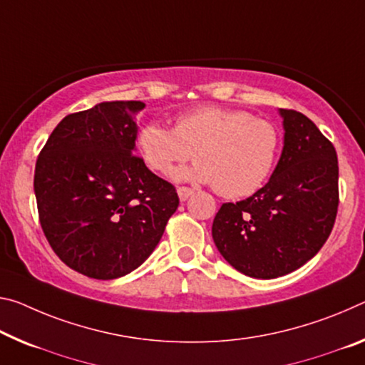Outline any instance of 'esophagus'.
Masks as SVG:
<instances>
[{"label":"esophagus","instance_id":"34e87169","mask_svg":"<svg viewBox=\"0 0 365 365\" xmlns=\"http://www.w3.org/2000/svg\"><path fill=\"white\" fill-rule=\"evenodd\" d=\"M177 193H178V198H180V201H187L190 196L195 193V190L188 188V187H180L177 190Z\"/></svg>","mask_w":365,"mask_h":365}]
</instances>
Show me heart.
<instances>
[{
  "instance_id": "1",
  "label": "heart",
  "mask_w": 365,
  "mask_h": 365,
  "mask_svg": "<svg viewBox=\"0 0 365 365\" xmlns=\"http://www.w3.org/2000/svg\"><path fill=\"white\" fill-rule=\"evenodd\" d=\"M136 146L144 162L162 175L195 158L193 165L175 173L178 180L211 183L225 198H244L269 178L281 153V133L245 110L201 107L182 113L173 128L148 121Z\"/></svg>"
}]
</instances>
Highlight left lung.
Masks as SVG:
<instances>
[{
	"label": "left lung",
	"instance_id": "left-lung-1",
	"mask_svg": "<svg viewBox=\"0 0 365 365\" xmlns=\"http://www.w3.org/2000/svg\"><path fill=\"white\" fill-rule=\"evenodd\" d=\"M284 146L273 175L250 198L224 203L212 222L217 250L258 279L292 273L314 258L338 212V158L314 121L279 108Z\"/></svg>",
	"mask_w": 365,
	"mask_h": 365
}]
</instances>
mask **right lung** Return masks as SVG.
Segmentation results:
<instances>
[{
    "label": "right lung",
    "mask_w": 365,
    "mask_h": 365,
    "mask_svg": "<svg viewBox=\"0 0 365 365\" xmlns=\"http://www.w3.org/2000/svg\"><path fill=\"white\" fill-rule=\"evenodd\" d=\"M140 101L101 102L63 118L38 154V219L50 247L78 273L115 279L146 262L178 207L172 183L136 149Z\"/></svg>",
    "instance_id": "1"
}]
</instances>
